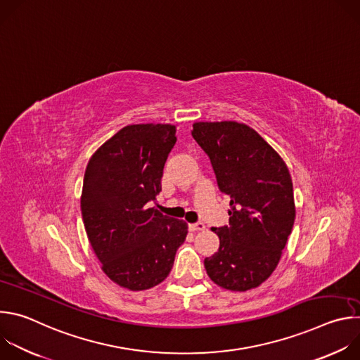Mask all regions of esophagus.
Returning a JSON list of instances; mask_svg holds the SVG:
<instances>
[{"label": "esophagus", "instance_id": "1", "mask_svg": "<svg viewBox=\"0 0 360 360\" xmlns=\"http://www.w3.org/2000/svg\"><path fill=\"white\" fill-rule=\"evenodd\" d=\"M189 229L192 232H198V231H203L205 229V225L202 222H195V224H191L189 225Z\"/></svg>", "mask_w": 360, "mask_h": 360}]
</instances>
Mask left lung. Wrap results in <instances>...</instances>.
Here are the masks:
<instances>
[{"instance_id":"1","label":"left lung","mask_w":360,"mask_h":360,"mask_svg":"<svg viewBox=\"0 0 360 360\" xmlns=\"http://www.w3.org/2000/svg\"><path fill=\"white\" fill-rule=\"evenodd\" d=\"M192 136L208 155L219 191L231 198L229 224L214 229L219 249L205 258V269L229 290L259 286L278 266L295 222L288 167L243 124L196 122Z\"/></svg>"}]
</instances>
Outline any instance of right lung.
Returning a JSON list of instances; mask_svg holds the SVG:
<instances>
[{
	"label": "right lung",
	"mask_w": 360,
	"mask_h": 360,
	"mask_svg": "<svg viewBox=\"0 0 360 360\" xmlns=\"http://www.w3.org/2000/svg\"><path fill=\"white\" fill-rule=\"evenodd\" d=\"M175 142V125H128L85 169L81 212L89 243L102 271L129 290L161 283L188 233L186 222L150 208Z\"/></svg>",
	"instance_id": "obj_1"
}]
</instances>
